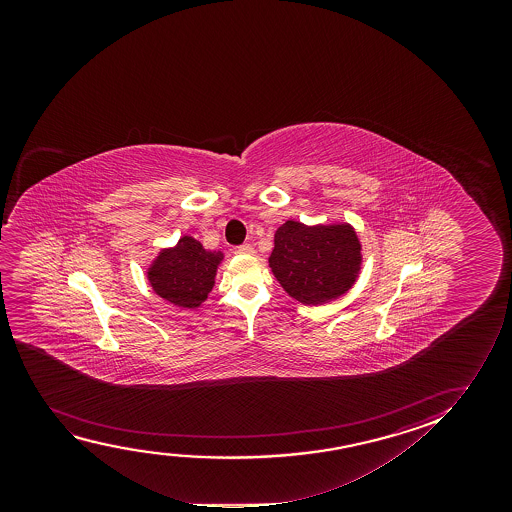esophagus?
<instances>
[{"label": "esophagus", "mask_w": 512, "mask_h": 512, "mask_svg": "<svg viewBox=\"0 0 512 512\" xmlns=\"http://www.w3.org/2000/svg\"><path fill=\"white\" fill-rule=\"evenodd\" d=\"M236 252L241 253V255H253L255 250H253L252 245H248V243H246V245L238 246V250H236Z\"/></svg>", "instance_id": "esophagus-1"}]
</instances>
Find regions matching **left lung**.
Masks as SVG:
<instances>
[{
	"label": "left lung",
	"mask_w": 512,
	"mask_h": 512,
	"mask_svg": "<svg viewBox=\"0 0 512 512\" xmlns=\"http://www.w3.org/2000/svg\"><path fill=\"white\" fill-rule=\"evenodd\" d=\"M269 267L295 301L318 306L353 287L362 269V245L346 222L306 225L287 220L274 234Z\"/></svg>",
	"instance_id": "obj_1"
}]
</instances>
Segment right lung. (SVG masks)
Returning <instances> with one entry per match:
<instances>
[{
	"instance_id": "1",
	"label": "right lung",
	"mask_w": 512,
	"mask_h": 512,
	"mask_svg": "<svg viewBox=\"0 0 512 512\" xmlns=\"http://www.w3.org/2000/svg\"><path fill=\"white\" fill-rule=\"evenodd\" d=\"M224 253L206 250L192 236H182L171 248H162L148 266L147 278L155 294L178 308L197 309L215 285Z\"/></svg>"
}]
</instances>
